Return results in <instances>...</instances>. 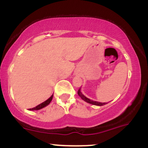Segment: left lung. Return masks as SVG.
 I'll return each instance as SVG.
<instances>
[{
	"label": "left lung",
	"instance_id": "8db88e82",
	"mask_svg": "<svg viewBox=\"0 0 148 148\" xmlns=\"http://www.w3.org/2000/svg\"><path fill=\"white\" fill-rule=\"evenodd\" d=\"M77 93H78L79 96L80 97H81L84 101H85V102L89 103V104H94V105H97V106H102V105H104V104H106L105 102H103L102 103V102H96V101L91 100V99H89V98L86 97H85L84 95L81 92V88H79V90H78V92H77Z\"/></svg>",
	"mask_w": 148,
	"mask_h": 148
}]
</instances>
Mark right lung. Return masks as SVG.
Segmentation results:
<instances>
[{
    "instance_id": "add662e5",
    "label": "right lung",
    "mask_w": 148,
    "mask_h": 148,
    "mask_svg": "<svg viewBox=\"0 0 148 148\" xmlns=\"http://www.w3.org/2000/svg\"><path fill=\"white\" fill-rule=\"evenodd\" d=\"M52 99H53V95H51V96L49 98V99H47V100H46L45 102H42L41 104H38V106H36V107H34V108L32 109H29V110H41V109L44 108V107H46L47 105H49V104H50V102H51Z\"/></svg>"
}]
</instances>
